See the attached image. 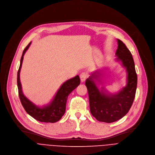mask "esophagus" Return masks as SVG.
<instances>
[{"label": "esophagus", "instance_id": "esophagus-1", "mask_svg": "<svg viewBox=\"0 0 155 155\" xmlns=\"http://www.w3.org/2000/svg\"><path fill=\"white\" fill-rule=\"evenodd\" d=\"M80 80L82 82L85 81V80L87 79V74L85 73V72H82L80 75Z\"/></svg>", "mask_w": 155, "mask_h": 155}]
</instances>
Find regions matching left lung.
<instances>
[{"label": "left lung", "mask_w": 155, "mask_h": 155, "mask_svg": "<svg viewBox=\"0 0 155 155\" xmlns=\"http://www.w3.org/2000/svg\"><path fill=\"white\" fill-rule=\"evenodd\" d=\"M118 47L116 52L117 61H121L127 73V83L119 93H109L104 88L100 90L94 80L101 81L100 72L96 70L87 79L90 112L98 121L111 123L119 120L130 110L135 96L137 75L132 55L122 41L117 39Z\"/></svg>", "instance_id": "left-lung-1"}]
</instances>
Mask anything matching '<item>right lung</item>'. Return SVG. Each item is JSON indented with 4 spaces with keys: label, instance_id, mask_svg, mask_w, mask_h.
Returning a JSON list of instances; mask_svg holds the SVG:
<instances>
[{
    "label": "right lung",
    "instance_id": "obj_1",
    "mask_svg": "<svg viewBox=\"0 0 155 155\" xmlns=\"http://www.w3.org/2000/svg\"><path fill=\"white\" fill-rule=\"evenodd\" d=\"M30 45L31 43L23 50L20 60V67L18 70L17 85L20 100L26 112L34 119L39 122L54 123L59 120L65 114L68 96L80 85V79L79 76L77 75L72 78L68 80L62 84L49 104L43 107L36 106L23 95L20 80V72L23 56Z\"/></svg>",
    "mask_w": 155,
    "mask_h": 155
}]
</instances>
